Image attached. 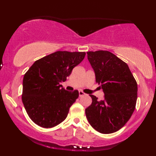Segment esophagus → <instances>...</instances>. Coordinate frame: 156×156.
<instances>
[{
  "instance_id": "esophagus-1",
  "label": "esophagus",
  "mask_w": 156,
  "mask_h": 156,
  "mask_svg": "<svg viewBox=\"0 0 156 156\" xmlns=\"http://www.w3.org/2000/svg\"><path fill=\"white\" fill-rule=\"evenodd\" d=\"M85 94L83 92V91H79V96H80V97H82V96H84Z\"/></svg>"
}]
</instances>
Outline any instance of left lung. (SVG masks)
<instances>
[{
  "label": "left lung",
  "mask_w": 156,
  "mask_h": 156,
  "mask_svg": "<svg viewBox=\"0 0 156 156\" xmlns=\"http://www.w3.org/2000/svg\"><path fill=\"white\" fill-rule=\"evenodd\" d=\"M87 57L104 98L99 101L95 96L89 95L92 103L85 109L87 119L99 133H114L127 123L135 110L137 82L127 64L113 53L89 51Z\"/></svg>",
  "instance_id": "obj_1"
}]
</instances>
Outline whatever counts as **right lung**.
I'll return each mask as SVG.
<instances>
[{
  "mask_svg": "<svg viewBox=\"0 0 156 156\" xmlns=\"http://www.w3.org/2000/svg\"><path fill=\"white\" fill-rule=\"evenodd\" d=\"M85 55L84 52L57 51L36 60L25 74L22 101L35 124L52 128L67 118L79 91L65 90L59 83L65 82Z\"/></svg>",
  "mask_w": 156,
  "mask_h": 156,
  "instance_id": "right-lung-1",
  "label": "right lung"
}]
</instances>
